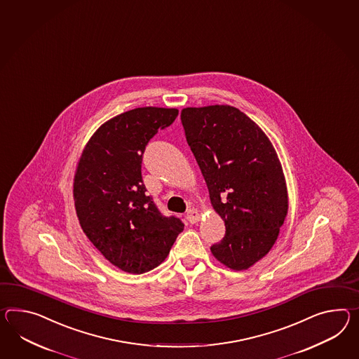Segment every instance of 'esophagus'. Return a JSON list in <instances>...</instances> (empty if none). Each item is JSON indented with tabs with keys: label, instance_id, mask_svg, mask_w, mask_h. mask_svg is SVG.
Returning <instances> with one entry per match:
<instances>
[{
	"label": "esophagus",
	"instance_id": "34e87169",
	"mask_svg": "<svg viewBox=\"0 0 359 359\" xmlns=\"http://www.w3.org/2000/svg\"><path fill=\"white\" fill-rule=\"evenodd\" d=\"M187 219L189 220V223H197V222H200V212L197 210H194V209H191V210L187 211Z\"/></svg>",
	"mask_w": 359,
	"mask_h": 359
}]
</instances>
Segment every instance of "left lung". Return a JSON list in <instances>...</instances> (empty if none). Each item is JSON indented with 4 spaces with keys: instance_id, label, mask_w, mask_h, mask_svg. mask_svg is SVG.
I'll return each instance as SVG.
<instances>
[{
    "instance_id": "8db88e82",
    "label": "left lung",
    "mask_w": 359,
    "mask_h": 359,
    "mask_svg": "<svg viewBox=\"0 0 359 359\" xmlns=\"http://www.w3.org/2000/svg\"><path fill=\"white\" fill-rule=\"evenodd\" d=\"M185 137L226 235L211 253L243 271L271 250L288 214V189L278 153L248 115L229 105L185 107Z\"/></svg>"
}]
</instances>
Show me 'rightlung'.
I'll return each instance as SVG.
<instances>
[{"label": "right lung", "mask_w": 359, "mask_h": 359, "mask_svg": "<svg viewBox=\"0 0 359 359\" xmlns=\"http://www.w3.org/2000/svg\"><path fill=\"white\" fill-rule=\"evenodd\" d=\"M177 114V109L145 106L116 115L81 151L72 191L80 226L122 271L139 275L159 266L184 229L180 219L159 212L141 176L147 144Z\"/></svg>", "instance_id": "obj_1"}]
</instances>
